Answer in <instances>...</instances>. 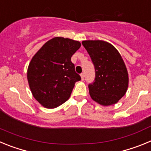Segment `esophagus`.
<instances>
[{"mask_svg":"<svg viewBox=\"0 0 151 151\" xmlns=\"http://www.w3.org/2000/svg\"><path fill=\"white\" fill-rule=\"evenodd\" d=\"M81 77H82V80L85 79V73H81Z\"/></svg>","mask_w":151,"mask_h":151,"instance_id":"obj_1","label":"esophagus"}]
</instances>
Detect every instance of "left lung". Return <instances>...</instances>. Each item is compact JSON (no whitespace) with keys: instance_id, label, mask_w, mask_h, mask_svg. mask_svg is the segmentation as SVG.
Segmentation results:
<instances>
[{"instance_id":"obj_1","label":"left lung","mask_w":151,"mask_h":151,"mask_svg":"<svg viewBox=\"0 0 151 151\" xmlns=\"http://www.w3.org/2000/svg\"><path fill=\"white\" fill-rule=\"evenodd\" d=\"M95 69L94 82L88 85L94 101L104 106L114 104L127 91L128 72L122 57L112 45L103 41H83Z\"/></svg>"}]
</instances>
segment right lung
<instances>
[{
	"label": "right lung",
	"mask_w": 151,
	"mask_h": 151,
	"mask_svg": "<svg viewBox=\"0 0 151 151\" xmlns=\"http://www.w3.org/2000/svg\"><path fill=\"white\" fill-rule=\"evenodd\" d=\"M79 41L56 37L47 41L32 57L27 78L33 96L41 105L54 108L66 102L75 83L81 80L71 57Z\"/></svg>",
	"instance_id": "add662e5"
}]
</instances>
